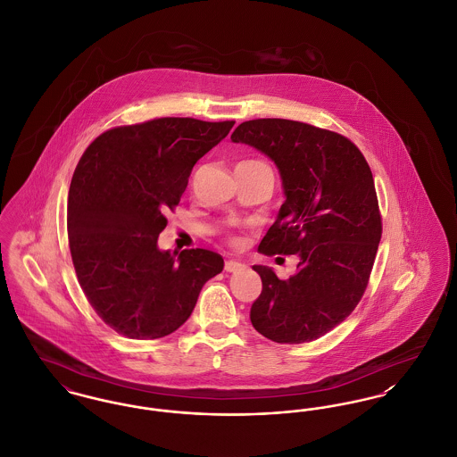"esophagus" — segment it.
<instances>
[{
    "instance_id": "34e87169",
    "label": "esophagus",
    "mask_w": 457,
    "mask_h": 457,
    "mask_svg": "<svg viewBox=\"0 0 457 457\" xmlns=\"http://www.w3.org/2000/svg\"><path fill=\"white\" fill-rule=\"evenodd\" d=\"M245 269L242 262H237V261H228L226 264H224V270L226 272H238V270H242Z\"/></svg>"
}]
</instances>
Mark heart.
<instances>
[{
	"mask_svg": "<svg viewBox=\"0 0 457 457\" xmlns=\"http://www.w3.org/2000/svg\"><path fill=\"white\" fill-rule=\"evenodd\" d=\"M233 243H235V245H238V243H242V240H240V238H233Z\"/></svg>",
	"mask_w": 457,
	"mask_h": 457,
	"instance_id": "b5f03b06",
	"label": "heart"
}]
</instances>
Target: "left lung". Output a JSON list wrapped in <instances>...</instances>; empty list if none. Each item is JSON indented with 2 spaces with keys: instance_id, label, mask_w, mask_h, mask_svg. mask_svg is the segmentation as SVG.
Here are the masks:
<instances>
[{
  "instance_id": "obj_1",
  "label": "left lung",
  "mask_w": 457,
  "mask_h": 457,
  "mask_svg": "<svg viewBox=\"0 0 457 457\" xmlns=\"http://www.w3.org/2000/svg\"><path fill=\"white\" fill-rule=\"evenodd\" d=\"M245 143L278 167L285 202L259 252L298 255L294 276L252 266L262 279L250 321L278 344L312 342L345 321L368 287L381 238L371 169L344 136L287 119L240 124Z\"/></svg>"
}]
</instances>
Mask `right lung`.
<instances>
[{
	"instance_id": "add662e5",
	"label": "right lung",
	"mask_w": 457,
	"mask_h": 457,
	"mask_svg": "<svg viewBox=\"0 0 457 457\" xmlns=\"http://www.w3.org/2000/svg\"><path fill=\"white\" fill-rule=\"evenodd\" d=\"M233 126L163 117L110 129L84 152L69 189V246L84 295L117 333L135 340L170 335L224 268L212 250L170 253L157 240L193 165Z\"/></svg>"
}]
</instances>
